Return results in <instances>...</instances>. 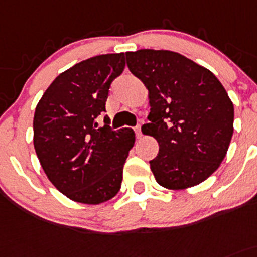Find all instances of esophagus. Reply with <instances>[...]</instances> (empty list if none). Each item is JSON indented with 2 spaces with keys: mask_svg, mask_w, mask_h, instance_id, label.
<instances>
[{
  "mask_svg": "<svg viewBox=\"0 0 257 257\" xmlns=\"http://www.w3.org/2000/svg\"><path fill=\"white\" fill-rule=\"evenodd\" d=\"M136 136L137 138H141V137H142V126H141V124H138V125L136 126Z\"/></svg>",
  "mask_w": 257,
  "mask_h": 257,
  "instance_id": "34e87169",
  "label": "esophagus"
}]
</instances>
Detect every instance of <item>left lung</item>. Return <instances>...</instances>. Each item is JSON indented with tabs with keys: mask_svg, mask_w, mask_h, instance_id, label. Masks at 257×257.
<instances>
[{
	"mask_svg": "<svg viewBox=\"0 0 257 257\" xmlns=\"http://www.w3.org/2000/svg\"><path fill=\"white\" fill-rule=\"evenodd\" d=\"M126 66L148 90L150 123L156 138L151 170L164 188L186 189L207 180L226 157L233 134L234 109L209 69L170 50L126 52Z\"/></svg>",
	"mask_w": 257,
	"mask_h": 257,
	"instance_id": "obj_1",
	"label": "left lung"
}]
</instances>
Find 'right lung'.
<instances>
[{
	"label": "right lung",
	"mask_w": 257,
	"mask_h": 257,
	"mask_svg": "<svg viewBox=\"0 0 257 257\" xmlns=\"http://www.w3.org/2000/svg\"><path fill=\"white\" fill-rule=\"evenodd\" d=\"M125 68L124 53L74 64L47 88L34 114V148L50 183L67 198L100 204L120 190L123 167L136 136L104 125L109 88Z\"/></svg>",
	"instance_id": "add662e5"
}]
</instances>
